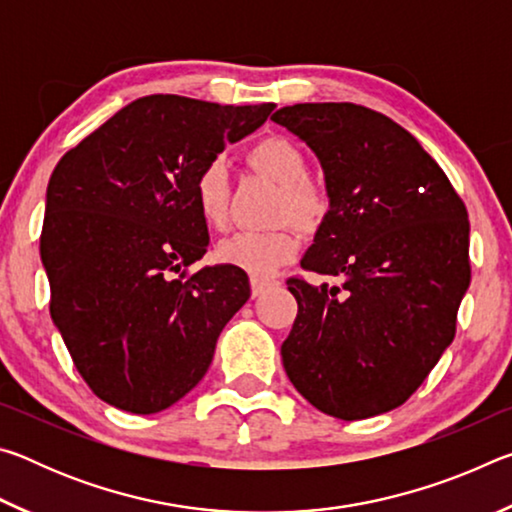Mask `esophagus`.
Masks as SVG:
<instances>
[{
  "label": "esophagus",
  "instance_id": "34e87169",
  "mask_svg": "<svg viewBox=\"0 0 512 512\" xmlns=\"http://www.w3.org/2000/svg\"><path fill=\"white\" fill-rule=\"evenodd\" d=\"M275 282L273 280H259V277H253L250 280V291H253V296H262V293H266L268 289H273Z\"/></svg>",
  "mask_w": 512,
  "mask_h": 512
}]
</instances>
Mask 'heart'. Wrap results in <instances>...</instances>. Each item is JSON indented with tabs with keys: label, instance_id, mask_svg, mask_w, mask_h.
<instances>
[{
	"label": "heart",
	"instance_id": "obj_1",
	"mask_svg": "<svg viewBox=\"0 0 512 512\" xmlns=\"http://www.w3.org/2000/svg\"><path fill=\"white\" fill-rule=\"evenodd\" d=\"M253 167L277 185L284 187V212L300 228H316L327 212V198L318 187L307 183L309 162L298 144L287 137H266L248 153ZM194 203L201 219L212 228H223L228 221L230 173L228 164L214 158L198 171L194 180ZM298 253V237L291 230L271 232H237L223 239L216 257L223 264L241 268L255 277L273 275L282 264Z\"/></svg>",
	"mask_w": 512,
	"mask_h": 512
}]
</instances>
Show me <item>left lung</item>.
Here are the masks:
<instances>
[{"label": "left lung", "mask_w": 512, "mask_h": 512, "mask_svg": "<svg viewBox=\"0 0 512 512\" xmlns=\"http://www.w3.org/2000/svg\"><path fill=\"white\" fill-rule=\"evenodd\" d=\"M323 167L329 207L300 266L339 287L289 280L298 316L282 343L296 391L363 420L404 404L454 341L470 287V221L415 137L357 103H296L271 117Z\"/></svg>", "instance_id": "8db88e82"}]
</instances>
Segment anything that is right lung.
<instances>
[{"mask_svg":"<svg viewBox=\"0 0 512 512\" xmlns=\"http://www.w3.org/2000/svg\"><path fill=\"white\" fill-rule=\"evenodd\" d=\"M273 108L151 94L51 173L40 237L51 320L110 406L149 415L176 404L205 377L221 329L250 298L241 268L203 266L189 277L183 268L210 244L194 203L198 171Z\"/></svg>","mask_w":512,"mask_h":512,"instance_id":"1","label":"right lung"}]
</instances>
